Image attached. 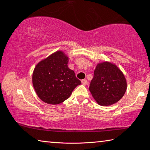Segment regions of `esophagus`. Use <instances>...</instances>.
I'll return each instance as SVG.
<instances>
[{
    "label": "esophagus",
    "instance_id": "1",
    "mask_svg": "<svg viewBox=\"0 0 150 150\" xmlns=\"http://www.w3.org/2000/svg\"><path fill=\"white\" fill-rule=\"evenodd\" d=\"M81 83H82V84L83 85H87V81L86 80V79H83L82 81H81Z\"/></svg>",
    "mask_w": 150,
    "mask_h": 150
}]
</instances>
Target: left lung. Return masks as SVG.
Masks as SVG:
<instances>
[{"mask_svg": "<svg viewBox=\"0 0 150 150\" xmlns=\"http://www.w3.org/2000/svg\"><path fill=\"white\" fill-rule=\"evenodd\" d=\"M127 83L123 73L115 63H98L94 71L89 91L94 99L101 106H110L124 95Z\"/></svg>", "mask_w": 150, "mask_h": 150, "instance_id": "8db88e82", "label": "left lung"}]
</instances>
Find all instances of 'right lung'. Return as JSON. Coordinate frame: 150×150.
I'll list each match as a JSON object with an SVG mask.
<instances>
[{
    "mask_svg": "<svg viewBox=\"0 0 150 150\" xmlns=\"http://www.w3.org/2000/svg\"><path fill=\"white\" fill-rule=\"evenodd\" d=\"M69 57L57 51L35 65L32 84L38 97L50 105L67 100L77 85L81 84L75 72L68 67Z\"/></svg>",
    "mask_w": 150,
    "mask_h": 150,
    "instance_id": "right-lung-1",
    "label": "right lung"
}]
</instances>
